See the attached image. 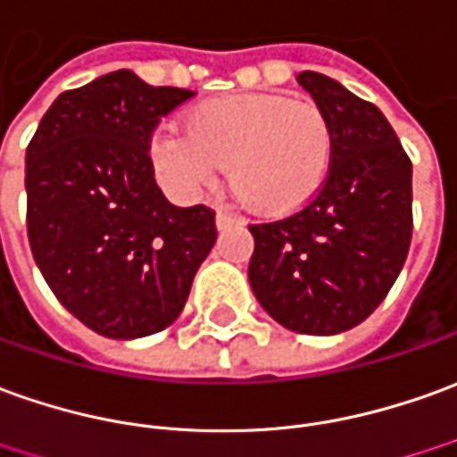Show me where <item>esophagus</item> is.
Masks as SVG:
<instances>
[{
	"instance_id": "obj_1",
	"label": "esophagus",
	"mask_w": 457,
	"mask_h": 457,
	"mask_svg": "<svg viewBox=\"0 0 457 457\" xmlns=\"http://www.w3.org/2000/svg\"><path fill=\"white\" fill-rule=\"evenodd\" d=\"M241 223V219L236 216V213H231V211H226V209H219L216 211V226L219 228H231V226H238Z\"/></svg>"
}]
</instances>
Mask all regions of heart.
Wrapping results in <instances>:
<instances>
[{"label":"heart","instance_id":"obj_1","mask_svg":"<svg viewBox=\"0 0 457 457\" xmlns=\"http://www.w3.org/2000/svg\"><path fill=\"white\" fill-rule=\"evenodd\" d=\"M151 166L184 198L209 191L221 169L246 206L269 216L303 209L326 187L336 137L326 112L281 94H231L194 106L187 134L151 138Z\"/></svg>","mask_w":457,"mask_h":457}]
</instances>
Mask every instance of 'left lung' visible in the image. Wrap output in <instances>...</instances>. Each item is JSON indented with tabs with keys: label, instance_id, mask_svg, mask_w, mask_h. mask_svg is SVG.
I'll return each instance as SVG.
<instances>
[{
	"label": "left lung",
	"instance_id": "obj_1",
	"mask_svg": "<svg viewBox=\"0 0 457 457\" xmlns=\"http://www.w3.org/2000/svg\"><path fill=\"white\" fill-rule=\"evenodd\" d=\"M295 81L330 119L333 166L303 209L248 226L256 244L248 281L283 328L333 336L363 323L401 273L413 234V163L376 104L319 71Z\"/></svg>",
	"mask_w": 457,
	"mask_h": 457
}]
</instances>
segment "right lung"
Segmentation results:
<instances>
[{"mask_svg": "<svg viewBox=\"0 0 457 457\" xmlns=\"http://www.w3.org/2000/svg\"><path fill=\"white\" fill-rule=\"evenodd\" d=\"M194 91L119 69L59 94L27 146V234L59 303L106 338H141L184 311L216 244L213 211L156 187L151 134Z\"/></svg>", "mask_w": 457, "mask_h": 457, "instance_id": "1", "label": "right lung"}]
</instances>
